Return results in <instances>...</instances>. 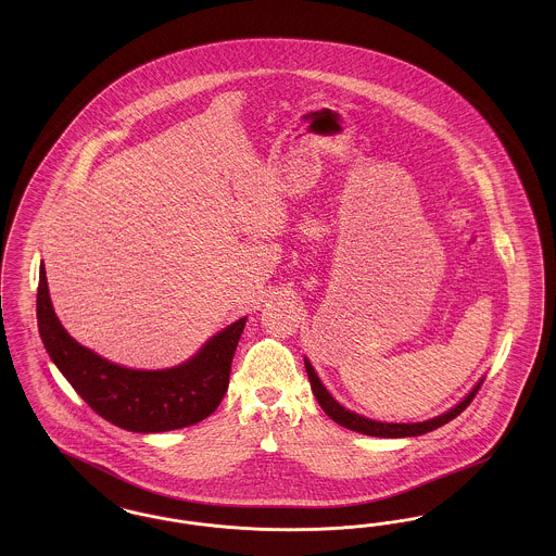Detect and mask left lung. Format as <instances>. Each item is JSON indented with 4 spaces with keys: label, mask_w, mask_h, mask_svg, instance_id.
<instances>
[{
    "label": "left lung",
    "mask_w": 556,
    "mask_h": 556,
    "mask_svg": "<svg viewBox=\"0 0 556 556\" xmlns=\"http://www.w3.org/2000/svg\"><path fill=\"white\" fill-rule=\"evenodd\" d=\"M306 372H308L311 388H313V392H315V396H317L320 408H323L336 424L348 427V429H352V431L365 433V435H375V438H408V435H421V433H427V431H433V429H438V427H442V425L452 421L454 417H458V415L473 402V397H476L479 388H481V383H483V381H479L476 388L469 392V396L465 397L463 402H458L454 408H450L448 413H444V415H440V417H435V419H429V421H424V424H381V421L365 419V417H361V415H356V413L345 410L344 406H340L333 397L329 396V392H327L325 386L320 383L317 372H315L313 365H311L308 361H306Z\"/></svg>",
    "instance_id": "left-lung-1"
}]
</instances>
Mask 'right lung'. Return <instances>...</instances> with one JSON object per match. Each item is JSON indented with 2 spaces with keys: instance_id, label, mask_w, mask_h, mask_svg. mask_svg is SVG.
<instances>
[{
  "instance_id": "obj_1",
  "label": "right lung",
  "mask_w": 556,
  "mask_h": 556,
  "mask_svg": "<svg viewBox=\"0 0 556 556\" xmlns=\"http://www.w3.org/2000/svg\"><path fill=\"white\" fill-rule=\"evenodd\" d=\"M39 333L53 365L102 419L135 433H159L200 424L229 388L231 363L245 318L216 333L191 361L166 370H135L77 344L52 308L46 266L37 288Z\"/></svg>"
}]
</instances>
